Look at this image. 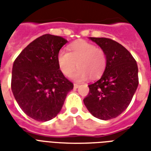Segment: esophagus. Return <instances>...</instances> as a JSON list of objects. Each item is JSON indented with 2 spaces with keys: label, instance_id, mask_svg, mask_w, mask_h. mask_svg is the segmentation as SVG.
<instances>
[{
  "label": "esophagus",
  "instance_id": "obj_1",
  "mask_svg": "<svg viewBox=\"0 0 151 151\" xmlns=\"http://www.w3.org/2000/svg\"><path fill=\"white\" fill-rule=\"evenodd\" d=\"M73 87H74L75 89L78 88L79 85H78V84H76V83H75V84H73Z\"/></svg>",
  "mask_w": 151,
  "mask_h": 151
}]
</instances>
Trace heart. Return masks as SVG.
I'll use <instances>...</instances> for the list:
<instances>
[{
    "instance_id": "obj_1",
    "label": "heart",
    "mask_w": 151,
    "mask_h": 151,
    "mask_svg": "<svg viewBox=\"0 0 151 151\" xmlns=\"http://www.w3.org/2000/svg\"><path fill=\"white\" fill-rule=\"evenodd\" d=\"M69 52L60 50L57 54V64L60 71L69 77L78 65L79 69L72 76L77 82L89 78H97L104 71L107 58L104 51L95 47L93 43L80 40L70 44Z\"/></svg>"
}]
</instances>
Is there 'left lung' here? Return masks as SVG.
I'll use <instances>...</instances> for the list:
<instances>
[{"mask_svg": "<svg viewBox=\"0 0 151 151\" xmlns=\"http://www.w3.org/2000/svg\"><path fill=\"white\" fill-rule=\"evenodd\" d=\"M89 39L104 51L107 64L100 79L88 86L83 102L95 117L111 120L129 105L138 86V68L131 53L119 43L108 38Z\"/></svg>", "mask_w": 151, "mask_h": 151, "instance_id": "left-lung-1", "label": "left lung"}]
</instances>
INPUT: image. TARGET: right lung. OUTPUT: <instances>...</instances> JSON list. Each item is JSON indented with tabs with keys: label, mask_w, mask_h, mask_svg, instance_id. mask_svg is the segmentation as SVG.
I'll use <instances>...</instances> for the list:
<instances>
[{
	"label": "right lung",
	"mask_w": 151,
	"mask_h": 151,
	"mask_svg": "<svg viewBox=\"0 0 151 151\" xmlns=\"http://www.w3.org/2000/svg\"><path fill=\"white\" fill-rule=\"evenodd\" d=\"M68 41L46 34L22 50L13 65L11 89L22 111L38 121L56 117L73 88L57 64V54Z\"/></svg>",
	"instance_id": "obj_1"
}]
</instances>
